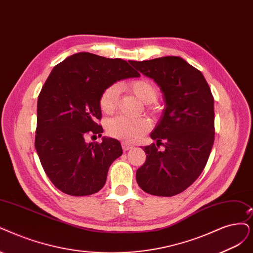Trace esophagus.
Instances as JSON below:
<instances>
[{"label":"esophagus","instance_id":"obj_1","mask_svg":"<svg viewBox=\"0 0 253 253\" xmlns=\"http://www.w3.org/2000/svg\"><path fill=\"white\" fill-rule=\"evenodd\" d=\"M122 148H123L124 151H127V150H129V149L133 148V146L128 144V143H124V142H123V143H122Z\"/></svg>","mask_w":253,"mask_h":253}]
</instances>
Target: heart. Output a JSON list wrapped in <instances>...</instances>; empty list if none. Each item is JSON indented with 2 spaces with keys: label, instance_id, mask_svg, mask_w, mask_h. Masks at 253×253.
<instances>
[{
  "label": "heart",
  "instance_id": "obj_1",
  "mask_svg": "<svg viewBox=\"0 0 253 253\" xmlns=\"http://www.w3.org/2000/svg\"><path fill=\"white\" fill-rule=\"evenodd\" d=\"M127 88L144 103L148 104V109L155 111L154 101L158 97V89L155 84L149 79L138 78L130 81ZM119 97V86L112 84L108 86L99 100L101 110L106 115H110L117 109ZM151 128L150 121L146 118L129 119L126 117H116L111 119L106 126V131L109 136L120 139L125 143L136 142L138 138L145 135Z\"/></svg>",
  "mask_w": 253,
  "mask_h": 253
}]
</instances>
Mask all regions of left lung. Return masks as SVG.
Wrapping results in <instances>:
<instances>
[{
	"mask_svg": "<svg viewBox=\"0 0 253 253\" xmlns=\"http://www.w3.org/2000/svg\"><path fill=\"white\" fill-rule=\"evenodd\" d=\"M161 87L166 107L146 146V162L136 171L144 192L171 197L198 178L214 141L213 97L202 73L177 56L129 61ZM163 143H162L161 142ZM161 144L165 149L158 150Z\"/></svg>",
	"mask_w": 253,
	"mask_h": 253,
	"instance_id": "left-lung-1",
	"label": "left lung"
}]
</instances>
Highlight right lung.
<instances>
[{
	"mask_svg": "<svg viewBox=\"0 0 253 253\" xmlns=\"http://www.w3.org/2000/svg\"><path fill=\"white\" fill-rule=\"evenodd\" d=\"M139 77L127 61L87 52L55 65L37 100L35 149L52 183L71 196H88L106 182L110 165L123 153L118 139L101 136L99 100L115 82Z\"/></svg>",
	"mask_w": 253,
	"mask_h": 253,
	"instance_id": "1",
	"label": "right lung"
}]
</instances>
